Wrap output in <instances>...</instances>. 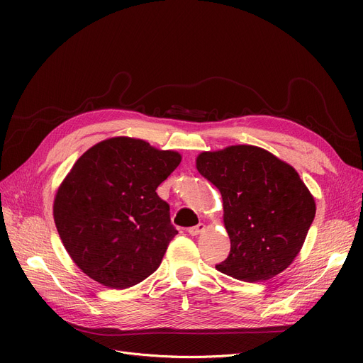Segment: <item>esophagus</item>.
Listing matches in <instances>:
<instances>
[{
    "mask_svg": "<svg viewBox=\"0 0 363 363\" xmlns=\"http://www.w3.org/2000/svg\"><path fill=\"white\" fill-rule=\"evenodd\" d=\"M203 230H204V225H203V223H199V225H196V226L188 228V234H189V235H199L200 233H203Z\"/></svg>",
    "mask_w": 363,
    "mask_h": 363,
    "instance_id": "34e87169",
    "label": "esophagus"
}]
</instances>
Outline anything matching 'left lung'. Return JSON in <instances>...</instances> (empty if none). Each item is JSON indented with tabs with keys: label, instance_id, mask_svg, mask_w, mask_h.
<instances>
[{
	"label": "left lung",
	"instance_id": "obj_1",
	"mask_svg": "<svg viewBox=\"0 0 363 363\" xmlns=\"http://www.w3.org/2000/svg\"><path fill=\"white\" fill-rule=\"evenodd\" d=\"M200 174L222 194L231 252L216 268L259 282L287 269L315 218V200L298 174L269 151L231 145L197 157Z\"/></svg>",
	"mask_w": 363,
	"mask_h": 363
}]
</instances>
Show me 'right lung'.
<instances>
[{
  "mask_svg": "<svg viewBox=\"0 0 363 363\" xmlns=\"http://www.w3.org/2000/svg\"><path fill=\"white\" fill-rule=\"evenodd\" d=\"M181 163L177 151L116 137L76 160L54 200L57 231L84 274L128 289L155 272L178 231L156 189Z\"/></svg>",
  "mask_w": 363,
  "mask_h": 363,
  "instance_id": "1",
  "label": "right lung"
}]
</instances>
